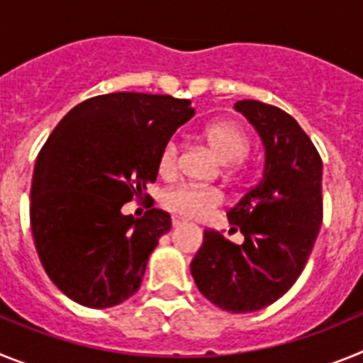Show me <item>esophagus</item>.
<instances>
[{"label":"esophagus","mask_w":363,"mask_h":363,"mask_svg":"<svg viewBox=\"0 0 363 363\" xmlns=\"http://www.w3.org/2000/svg\"><path fill=\"white\" fill-rule=\"evenodd\" d=\"M185 220H182V218H172V227H179L184 225Z\"/></svg>","instance_id":"1"}]
</instances>
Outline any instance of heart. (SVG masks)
I'll return each mask as SVG.
<instances>
[{
  "mask_svg": "<svg viewBox=\"0 0 363 363\" xmlns=\"http://www.w3.org/2000/svg\"><path fill=\"white\" fill-rule=\"evenodd\" d=\"M205 145L221 163H238L251 149V140L245 130L234 121H214L207 125L201 133ZM179 147L176 142H167L158 156V174L163 178H172L178 171ZM163 205L171 213L184 218L200 220L221 203V194L214 189L179 185L163 194Z\"/></svg>",
  "mask_w": 363,
  "mask_h": 363,
  "instance_id": "obj_1",
  "label": "heart"
}]
</instances>
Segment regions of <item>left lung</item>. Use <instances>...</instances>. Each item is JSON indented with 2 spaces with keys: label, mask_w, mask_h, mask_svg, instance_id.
Listing matches in <instances>:
<instances>
[{
  "label": "left lung",
  "mask_w": 363,
  "mask_h": 363,
  "mask_svg": "<svg viewBox=\"0 0 363 363\" xmlns=\"http://www.w3.org/2000/svg\"><path fill=\"white\" fill-rule=\"evenodd\" d=\"M262 138L264 174L227 213L243 243L205 230L191 262L196 287L229 313H252L284 296L300 277L322 225V158L298 121L256 99L236 101Z\"/></svg>",
  "instance_id": "8db88e82"
}]
</instances>
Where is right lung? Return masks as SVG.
<instances>
[{
    "instance_id": "right-lung-1",
    "label": "right lung",
    "mask_w": 363,
    "mask_h": 363,
    "mask_svg": "<svg viewBox=\"0 0 363 363\" xmlns=\"http://www.w3.org/2000/svg\"><path fill=\"white\" fill-rule=\"evenodd\" d=\"M194 116L189 99L114 92L65 114L38 154L30 227L47 277L67 298L107 309L133 296L171 214L121 213L158 176V156Z\"/></svg>"
}]
</instances>
